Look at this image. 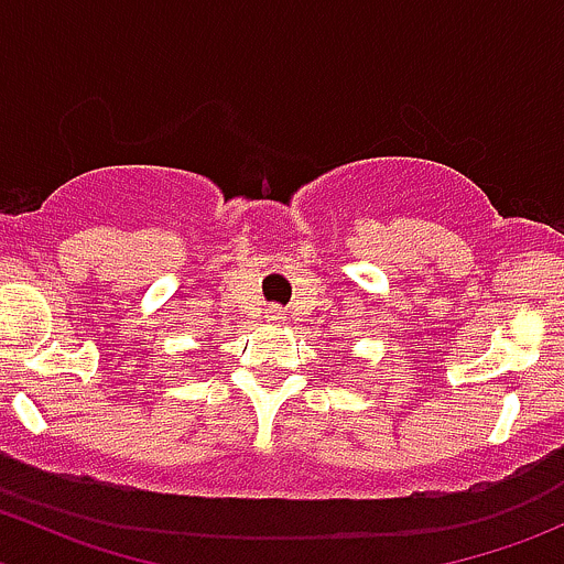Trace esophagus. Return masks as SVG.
Instances as JSON below:
<instances>
[{
    "instance_id": "obj_1",
    "label": "esophagus",
    "mask_w": 564,
    "mask_h": 564,
    "mask_svg": "<svg viewBox=\"0 0 564 564\" xmlns=\"http://www.w3.org/2000/svg\"><path fill=\"white\" fill-rule=\"evenodd\" d=\"M264 318L272 324H281L286 322V314H283V308H278V305H270V308L264 311Z\"/></svg>"
}]
</instances>
